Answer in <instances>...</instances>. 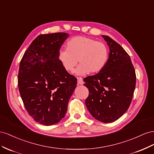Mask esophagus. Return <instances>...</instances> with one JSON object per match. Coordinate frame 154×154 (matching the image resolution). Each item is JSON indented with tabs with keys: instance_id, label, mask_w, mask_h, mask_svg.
Here are the masks:
<instances>
[{
	"instance_id": "obj_1",
	"label": "esophagus",
	"mask_w": 154,
	"mask_h": 154,
	"mask_svg": "<svg viewBox=\"0 0 154 154\" xmlns=\"http://www.w3.org/2000/svg\"><path fill=\"white\" fill-rule=\"evenodd\" d=\"M77 84L78 85H83L84 84V81L82 77H77Z\"/></svg>"
}]
</instances>
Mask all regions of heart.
Wrapping results in <instances>:
<instances>
[{
	"mask_svg": "<svg viewBox=\"0 0 154 154\" xmlns=\"http://www.w3.org/2000/svg\"><path fill=\"white\" fill-rule=\"evenodd\" d=\"M108 49L103 42L77 36L69 39L66 43V50H60L57 57L68 72L73 71L79 60L81 64L75 72L77 75H84L101 71L108 62Z\"/></svg>",
	"mask_w": 154,
	"mask_h": 154,
	"instance_id": "b5f03b06",
	"label": "heart"
}]
</instances>
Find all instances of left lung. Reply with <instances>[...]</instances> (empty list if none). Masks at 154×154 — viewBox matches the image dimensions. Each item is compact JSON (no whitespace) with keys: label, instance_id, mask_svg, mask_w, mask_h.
Wrapping results in <instances>:
<instances>
[{"label":"left lung","instance_id":"8db88e82","mask_svg":"<svg viewBox=\"0 0 154 154\" xmlns=\"http://www.w3.org/2000/svg\"><path fill=\"white\" fill-rule=\"evenodd\" d=\"M109 48L108 62L99 73L84 79L89 90L85 104L91 115L104 123L116 121L128 109L136 75L129 55L112 38L102 35Z\"/></svg>","mask_w":154,"mask_h":154}]
</instances>
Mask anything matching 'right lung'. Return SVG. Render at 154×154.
<instances>
[{
	"instance_id": "right-lung-1",
	"label": "right lung",
	"mask_w": 154,
	"mask_h": 154,
	"mask_svg": "<svg viewBox=\"0 0 154 154\" xmlns=\"http://www.w3.org/2000/svg\"><path fill=\"white\" fill-rule=\"evenodd\" d=\"M69 34L40 35L22 58L18 86L29 115L46 126L55 125L65 116L77 79L63 68L58 53Z\"/></svg>"
}]
</instances>
